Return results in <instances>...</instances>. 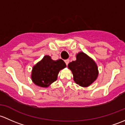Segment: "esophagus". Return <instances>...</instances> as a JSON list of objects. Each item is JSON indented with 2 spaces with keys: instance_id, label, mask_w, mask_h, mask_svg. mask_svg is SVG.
I'll return each instance as SVG.
<instances>
[{
  "instance_id": "34e87169",
  "label": "esophagus",
  "mask_w": 125,
  "mask_h": 125,
  "mask_svg": "<svg viewBox=\"0 0 125 125\" xmlns=\"http://www.w3.org/2000/svg\"><path fill=\"white\" fill-rule=\"evenodd\" d=\"M64 61H65V64H66V65H68V64H69V62H70V60H69V59H67V60H65Z\"/></svg>"
}]
</instances>
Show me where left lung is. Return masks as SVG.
Masks as SVG:
<instances>
[{"mask_svg":"<svg viewBox=\"0 0 125 125\" xmlns=\"http://www.w3.org/2000/svg\"><path fill=\"white\" fill-rule=\"evenodd\" d=\"M72 70L74 82L81 87H88L98 76L97 67L94 61L83 52L76 55V60L68 65Z\"/></svg>","mask_w":125,"mask_h":125,"instance_id":"left-lung-1","label":"left lung"}]
</instances>
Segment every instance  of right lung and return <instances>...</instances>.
<instances>
[{
	"mask_svg": "<svg viewBox=\"0 0 125 125\" xmlns=\"http://www.w3.org/2000/svg\"><path fill=\"white\" fill-rule=\"evenodd\" d=\"M66 67L62 60L54 61L46 55L33 67L32 80L35 84L42 87H47L57 79L60 70Z\"/></svg>",
	"mask_w": 125,
	"mask_h": 125,
	"instance_id": "add662e5",
	"label": "right lung"
}]
</instances>
